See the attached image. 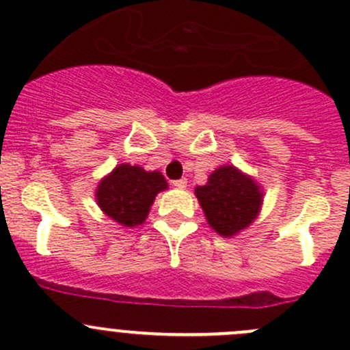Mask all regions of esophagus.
I'll return each mask as SVG.
<instances>
[{"instance_id": "1", "label": "esophagus", "mask_w": 350, "mask_h": 350, "mask_svg": "<svg viewBox=\"0 0 350 350\" xmlns=\"http://www.w3.org/2000/svg\"><path fill=\"white\" fill-rule=\"evenodd\" d=\"M174 187H176V189H185L187 187V178H180V180H174Z\"/></svg>"}]
</instances>
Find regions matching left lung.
<instances>
[{"label": "left lung", "instance_id": "left-lung-1", "mask_svg": "<svg viewBox=\"0 0 350 350\" xmlns=\"http://www.w3.org/2000/svg\"><path fill=\"white\" fill-rule=\"evenodd\" d=\"M196 196L208 226L228 237L254 221L262 202L258 183L230 165L217 168L207 185L196 187Z\"/></svg>", "mask_w": 350, "mask_h": 350}]
</instances>
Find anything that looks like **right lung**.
<instances>
[{
    "label": "right lung",
    "instance_id": "add662e5",
    "mask_svg": "<svg viewBox=\"0 0 350 350\" xmlns=\"http://www.w3.org/2000/svg\"><path fill=\"white\" fill-rule=\"evenodd\" d=\"M168 187L160 172H145L142 167L120 165L100 180L97 204L113 221L126 228L143 224L158 192Z\"/></svg>",
    "mask_w": 350,
    "mask_h": 350
}]
</instances>
